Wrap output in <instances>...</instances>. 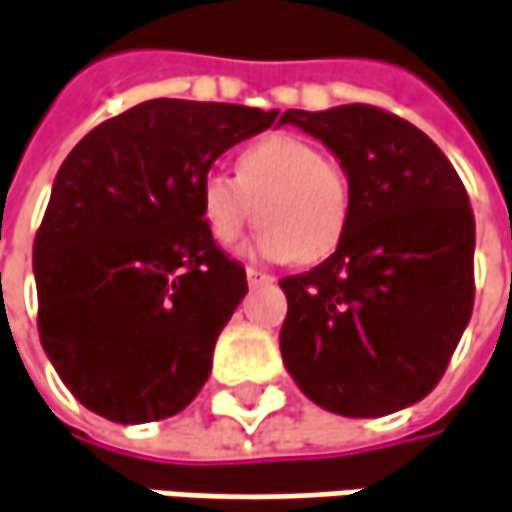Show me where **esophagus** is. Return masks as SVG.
<instances>
[{"instance_id":"esophagus-1","label":"esophagus","mask_w":512,"mask_h":512,"mask_svg":"<svg viewBox=\"0 0 512 512\" xmlns=\"http://www.w3.org/2000/svg\"><path fill=\"white\" fill-rule=\"evenodd\" d=\"M270 282H273V276H270V273H262V270H256V268H247V285H250V288L270 285Z\"/></svg>"}]
</instances>
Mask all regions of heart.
Listing matches in <instances>:
<instances>
[{"label": "heart", "mask_w": 512, "mask_h": 512, "mask_svg": "<svg viewBox=\"0 0 512 512\" xmlns=\"http://www.w3.org/2000/svg\"><path fill=\"white\" fill-rule=\"evenodd\" d=\"M256 221L253 256L314 265L337 250L351 221V178L317 143L273 132L236 158V178L210 172L201 184V218L218 244H233Z\"/></svg>", "instance_id": "1"}]
</instances>
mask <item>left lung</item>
I'll return each instance as SVG.
<instances>
[{"label":"left lung","mask_w":512,"mask_h":512,"mask_svg":"<svg viewBox=\"0 0 512 512\" xmlns=\"http://www.w3.org/2000/svg\"><path fill=\"white\" fill-rule=\"evenodd\" d=\"M351 178L337 250L285 276L279 348L296 386L345 418H380L429 395L473 314L475 218L447 155L409 120L348 103L288 109Z\"/></svg>","instance_id":"8db88e82"}]
</instances>
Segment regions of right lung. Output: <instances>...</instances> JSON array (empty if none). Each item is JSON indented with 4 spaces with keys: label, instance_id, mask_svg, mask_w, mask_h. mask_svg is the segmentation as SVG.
<instances>
[{
    "label": "right lung",
    "instance_id": "obj_1",
    "mask_svg": "<svg viewBox=\"0 0 512 512\" xmlns=\"http://www.w3.org/2000/svg\"><path fill=\"white\" fill-rule=\"evenodd\" d=\"M276 115L158 97L68 152L34 239L37 325L51 366L100 418H172L207 383L247 276L213 242L201 184Z\"/></svg>",
    "mask_w": 512,
    "mask_h": 512
}]
</instances>
